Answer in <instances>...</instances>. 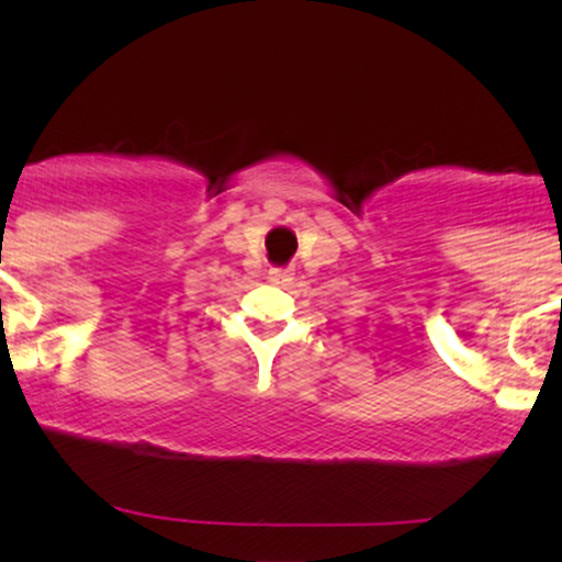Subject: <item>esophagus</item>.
<instances>
[{
  "label": "esophagus",
  "instance_id": "obj_1",
  "mask_svg": "<svg viewBox=\"0 0 562 562\" xmlns=\"http://www.w3.org/2000/svg\"><path fill=\"white\" fill-rule=\"evenodd\" d=\"M269 280H272L274 285H290V282H293V272H290V269H272V272H269Z\"/></svg>",
  "mask_w": 562,
  "mask_h": 562
}]
</instances>
